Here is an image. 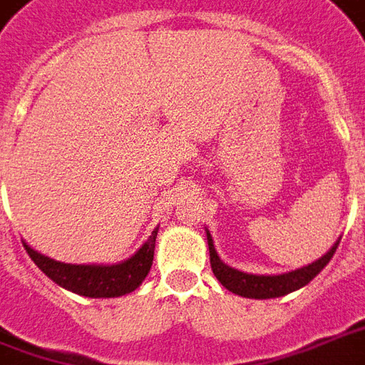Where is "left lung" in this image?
<instances>
[{
    "mask_svg": "<svg viewBox=\"0 0 365 365\" xmlns=\"http://www.w3.org/2000/svg\"><path fill=\"white\" fill-rule=\"evenodd\" d=\"M207 236V248H210V264H212V270L216 274V279L220 281L228 291H232L236 295L248 297V299H274V297H283L293 293L297 289L305 287L309 281H313L321 270L325 269V264L329 262L337 250V245H335L315 262H311L303 269L291 270V272H283V274H248V272H242V270H236L228 264H224L216 252V246H214V240L212 236L206 230Z\"/></svg>",
    "mask_w": 365,
    "mask_h": 365,
    "instance_id": "left-lung-1",
    "label": "left lung"
}]
</instances>
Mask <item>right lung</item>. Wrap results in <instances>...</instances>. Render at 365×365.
<instances>
[{
  "label": "right lung",
  "mask_w": 365,
  "mask_h": 365,
  "mask_svg": "<svg viewBox=\"0 0 365 365\" xmlns=\"http://www.w3.org/2000/svg\"><path fill=\"white\" fill-rule=\"evenodd\" d=\"M158 230L159 228H155L151 232L147 242L131 258L123 260L119 264H66L40 255L26 242L24 248L38 264V269L60 287L68 289L76 295L108 299V297L127 295L143 283L153 264Z\"/></svg>",
  "instance_id": "add662e5"
}]
</instances>
